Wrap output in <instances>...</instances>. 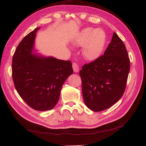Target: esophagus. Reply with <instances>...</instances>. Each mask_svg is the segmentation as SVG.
Here are the masks:
<instances>
[{
	"label": "esophagus",
	"instance_id": "esophagus-1",
	"mask_svg": "<svg viewBox=\"0 0 146 146\" xmlns=\"http://www.w3.org/2000/svg\"><path fill=\"white\" fill-rule=\"evenodd\" d=\"M72 66H73V71L75 73H78L79 71V66L77 64L76 62H73V64H72Z\"/></svg>",
	"mask_w": 146,
	"mask_h": 146
}]
</instances>
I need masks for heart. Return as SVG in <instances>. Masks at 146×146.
Returning <instances> with one entry per match:
<instances>
[{"mask_svg": "<svg viewBox=\"0 0 146 146\" xmlns=\"http://www.w3.org/2000/svg\"><path fill=\"white\" fill-rule=\"evenodd\" d=\"M107 42V34L102 28L87 27L82 30L73 40L76 46L83 47L82 54L88 61L99 59L103 53Z\"/></svg>", "mask_w": 146, "mask_h": 146, "instance_id": "1", "label": "heart"}]
</instances>
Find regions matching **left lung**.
<instances>
[{"mask_svg": "<svg viewBox=\"0 0 146 146\" xmlns=\"http://www.w3.org/2000/svg\"><path fill=\"white\" fill-rule=\"evenodd\" d=\"M130 59L121 38L113 33L103 56L80 71L85 105L95 112L110 108L123 95L130 71Z\"/></svg>", "mask_w": 146, "mask_h": 146, "instance_id": "8db88e82", "label": "left lung"}]
</instances>
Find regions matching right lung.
I'll use <instances>...</instances> for the list:
<instances>
[{
  "instance_id": "right-lung-1",
  "label": "right lung",
  "mask_w": 146,
  "mask_h": 146,
  "mask_svg": "<svg viewBox=\"0 0 146 146\" xmlns=\"http://www.w3.org/2000/svg\"><path fill=\"white\" fill-rule=\"evenodd\" d=\"M39 29L28 33L17 47L12 75L20 97L33 110L44 111L55 107L62 85L73 70L70 61L36 53L35 40Z\"/></svg>"
}]
</instances>
